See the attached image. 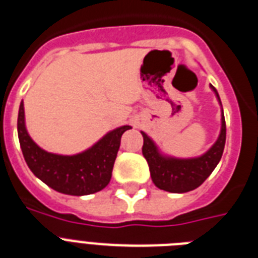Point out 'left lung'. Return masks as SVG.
<instances>
[{"label":"left lung","mask_w":258,"mask_h":258,"mask_svg":"<svg viewBox=\"0 0 258 258\" xmlns=\"http://www.w3.org/2000/svg\"><path fill=\"white\" fill-rule=\"evenodd\" d=\"M212 89L218 96L219 93L214 86ZM144 146H142V154L145 159L148 161L150 175L154 184L161 190L169 191V192H187V191L195 190L199 187L204 180L211 175L215 167L218 166L221 155L224 152L225 146V127L224 113L221 114V132L218 141L215 142L214 146L199 158L192 159H176L163 157L158 153L154 142L144 133Z\"/></svg>","instance_id":"8db88e82"}]
</instances>
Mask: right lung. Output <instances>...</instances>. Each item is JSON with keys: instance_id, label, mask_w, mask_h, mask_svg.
Wrapping results in <instances>:
<instances>
[{"instance_id": "right-lung-1", "label": "right lung", "mask_w": 258, "mask_h": 258, "mask_svg": "<svg viewBox=\"0 0 258 258\" xmlns=\"http://www.w3.org/2000/svg\"><path fill=\"white\" fill-rule=\"evenodd\" d=\"M17 125L23 157L34 175L57 192L75 197L95 194L108 186L121 137L131 129L127 125L117 127L80 154L57 155L44 152L30 138L25 126L23 103L19 105Z\"/></svg>"}]
</instances>
